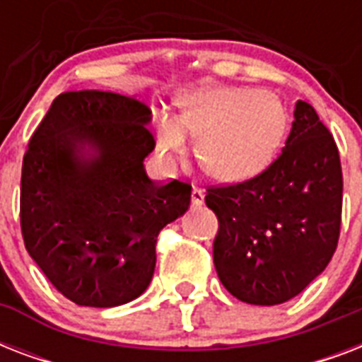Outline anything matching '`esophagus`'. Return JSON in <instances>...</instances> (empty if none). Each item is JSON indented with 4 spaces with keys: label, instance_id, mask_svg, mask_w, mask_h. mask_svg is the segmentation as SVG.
Instances as JSON below:
<instances>
[{
    "label": "esophagus",
    "instance_id": "obj_1",
    "mask_svg": "<svg viewBox=\"0 0 362 362\" xmlns=\"http://www.w3.org/2000/svg\"><path fill=\"white\" fill-rule=\"evenodd\" d=\"M204 203V192L201 187H193L192 192V204L193 206H201Z\"/></svg>",
    "mask_w": 362,
    "mask_h": 362
}]
</instances>
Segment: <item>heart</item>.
Returning a JSON list of instances; mask_svg holds the SVG:
<instances>
[{"label": "heart", "mask_w": 362, "mask_h": 362, "mask_svg": "<svg viewBox=\"0 0 362 362\" xmlns=\"http://www.w3.org/2000/svg\"><path fill=\"white\" fill-rule=\"evenodd\" d=\"M287 131L284 105L250 88H212L186 92L180 116L161 112L156 120L163 159L186 152L187 135L197 136L195 156L220 182L252 178L270 163Z\"/></svg>", "instance_id": "1"}]
</instances>
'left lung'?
<instances>
[{"label":"left lung","instance_id":"8db88e82","mask_svg":"<svg viewBox=\"0 0 362 362\" xmlns=\"http://www.w3.org/2000/svg\"><path fill=\"white\" fill-rule=\"evenodd\" d=\"M340 153L312 105L297 101L286 146L259 175L206 189L218 218L214 267L233 297L274 306L325 270L342 223Z\"/></svg>","mask_w":362,"mask_h":362}]
</instances>
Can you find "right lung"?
<instances>
[{"mask_svg": "<svg viewBox=\"0 0 362 362\" xmlns=\"http://www.w3.org/2000/svg\"><path fill=\"white\" fill-rule=\"evenodd\" d=\"M150 109L82 90L52 101L22 161L20 227L31 259L78 306L110 308L144 293L158 235L180 218L192 186L152 182Z\"/></svg>", "mask_w": 362, "mask_h": 362, "instance_id": "obj_1", "label": "right lung"}]
</instances>
